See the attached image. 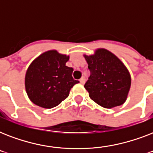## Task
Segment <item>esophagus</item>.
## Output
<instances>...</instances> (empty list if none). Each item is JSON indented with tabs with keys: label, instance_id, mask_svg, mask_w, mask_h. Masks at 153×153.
Instances as JSON below:
<instances>
[{
	"label": "esophagus",
	"instance_id": "34e87169",
	"mask_svg": "<svg viewBox=\"0 0 153 153\" xmlns=\"http://www.w3.org/2000/svg\"><path fill=\"white\" fill-rule=\"evenodd\" d=\"M85 81H86V80H85V78H84V77H82V79H80V80H79V82H80V83L82 84V85H83V84L85 83Z\"/></svg>",
	"mask_w": 153,
	"mask_h": 153
}]
</instances>
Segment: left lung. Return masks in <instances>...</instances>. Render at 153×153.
<instances>
[{"label": "left lung", "instance_id": "obj_1", "mask_svg": "<svg viewBox=\"0 0 153 153\" xmlns=\"http://www.w3.org/2000/svg\"><path fill=\"white\" fill-rule=\"evenodd\" d=\"M84 57L91 72L84 85L90 98L107 109L123 104L131 86L130 74L123 62L104 48L96 50L94 55H85Z\"/></svg>", "mask_w": 153, "mask_h": 153}]
</instances>
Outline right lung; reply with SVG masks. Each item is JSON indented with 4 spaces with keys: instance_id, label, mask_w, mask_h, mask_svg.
<instances>
[{
    "instance_id": "1",
    "label": "right lung",
    "mask_w": 153,
    "mask_h": 153,
    "mask_svg": "<svg viewBox=\"0 0 153 153\" xmlns=\"http://www.w3.org/2000/svg\"><path fill=\"white\" fill-rule=\"evenodd\" d=\"M68 60L69 56L51 50L32 61L25 75V89L35 105L45 109L57 106L79 83L72 77L73 68L66 66Z\"/></svg>"
}]
</instances>
